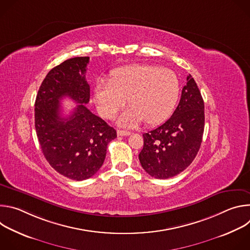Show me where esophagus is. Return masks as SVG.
<instances>
[{
  "label": "esophagus",
  "mask_w": 250,
  "mask_h": 250,
  "mask_svg": "<svg viewBox=\"0 0 250 250\" xmlns=\"http://www.w3.org/2000/svg\"><path fill=\"white\" fill-rule=\"evenodd\" d=\"M117 133H118L119 136H126V135H129L131 132L128 131V130H122V129H119Z\"/></svg>",
  "instance_id": "1"
}]
</instances>
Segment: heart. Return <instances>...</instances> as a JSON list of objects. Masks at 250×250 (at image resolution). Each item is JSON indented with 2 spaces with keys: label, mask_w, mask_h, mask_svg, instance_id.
I'll return each mask as SVG.
<instances>
[{
  "label": "heart",
  "mask_w": 250,
  "mask_h": 250,
  "mask_svg": "<svg viewBox=\"0 0 250 250\" xmlns=\"http://www.w3.org/2000/svg\"><path fill=\"white\" fill-rule=\"evenodd\" d=\"M179 80L170 69L140 64L115 71L111 81L99 79L95 102L100 115L112 119L128 99L130 108L118 119L123 126H136L145 121L156 125L172 113L179 96Z\"/></svg>",
  "instance_id": "b5f03b06"
}]
</instances>
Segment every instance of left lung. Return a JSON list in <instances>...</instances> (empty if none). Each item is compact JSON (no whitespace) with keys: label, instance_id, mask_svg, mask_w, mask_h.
Masks as SVG:
<instances>
[{"label":"left lung","instance_id":"8db88e82","mask_svg":"<svg viewBox=\"0 0 250 250\" xmlns=\"http://www.w3.org/2000/svg\"><path fill=\"white\" fill-rule=\"evenodd\" d=\"M204 109L201 92L189 75L173 115L158 127L142 134L144 148L138 158L146 173L156 179H168L193 162L202 144Z\"/></svg>","mask_w":250,"mask_h":250}]
</instances>
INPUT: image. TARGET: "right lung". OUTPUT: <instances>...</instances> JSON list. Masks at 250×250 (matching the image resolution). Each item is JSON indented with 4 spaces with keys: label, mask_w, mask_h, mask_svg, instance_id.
I'll list each match as a JSON object with an SVG mask.
<instances>
[{
    "label": "right lung",
    "mask_w": 250,
    "mask_h": 250,
    "mask_svg": "<svg viewBox=\"0 0 250 250\" xmlns=\"http://www.w3.org/2000/svg\"><path fill=\"white\" fill-rule=\"evenodd\" d=\"M89 57H74L52 68L35 99V130L50 166L69 179L82 181L103 165L106 146L117 131L85 105L90 86L85 73ZM68 96L80 104L67 119L60 117V101Z\"/></svg>",
    "instance_id": "1"
}]
</instances>
